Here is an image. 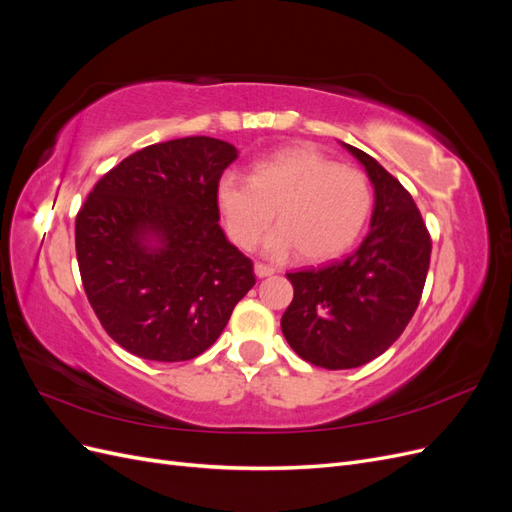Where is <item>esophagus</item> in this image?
I'll use <instances>...</instances> for the list:
<instances>
[{"label":"esophagus","mask_w":512,"mask_h":512,"mask_svg":"<svg viewBox=\"0 0 512 512\" xmlns=\"http://www.w3.org/2000/svg\"><path fill=\"white\" fill-rule=\"evenodd\" d=\"M254 271H256V275H258V277H269V275H273V273H275V269H273V267H269V265H262V262H256V265H254Z\"/></svg>","instance_id":"esophagus-1"}]
</instances>
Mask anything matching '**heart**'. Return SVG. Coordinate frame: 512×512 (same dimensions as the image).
I'll return each instance as SVG.
<instances>
[{
	"label": "heart",
	"mask_w": 512,
	"mask_h": 512,
	"mask_svg": "<svg viewBox=\"0 0 512 512\" xmlns=\"http://www.w3.org/2000/svg\"><path fill=\"white\" fill-rule=\"evenodd\" d=\"M215 198L228 235L252 247L269 228L265 241L271 258L292 252L307 262L342 256L363 232L374 192L363 170L337 164L312 147H288L252 166V177L228 170Z\"/></svg>",
	"instance_id": "obj_1"
}]
</instances>
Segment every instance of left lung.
<instances>
[{
    "label": "left lung",
    "mask_w": 512,
    "mask_h": 512,
    "mask_svg": "<svg viewBox=\"0 0 512 512\" xmlns=\"http://www.w3.org/2000/svg\"><path fill=\"white\" fill-rule=\"evenodd\" d=\"M359 160L376 207L356 250L318 269L286 273L294 288L282 333L303 361L324 369H352L393 346L412 320L425 288L431 237L410 192L365 151Z\"/></svg>",
    "instance_id": "left-lung-1"
}]
</instances>
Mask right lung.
<instances>
[{"label":"right lung","instance_id":"add662e5","mask_svg":"<svg viewBox=\"0 0 512 512\" xmlns=\"http://www.w3.org/2000/svg\"><path fill=\"white\" fill-rule=\"evenodd\" d=\"M237 149L211 136L149 145L94 185L76 213L89 305L115 342L147 361L203 354L256 284L220 228L215 188Z\"/></svg>","mask_w":512,"mask_h":512}]
</instances>
